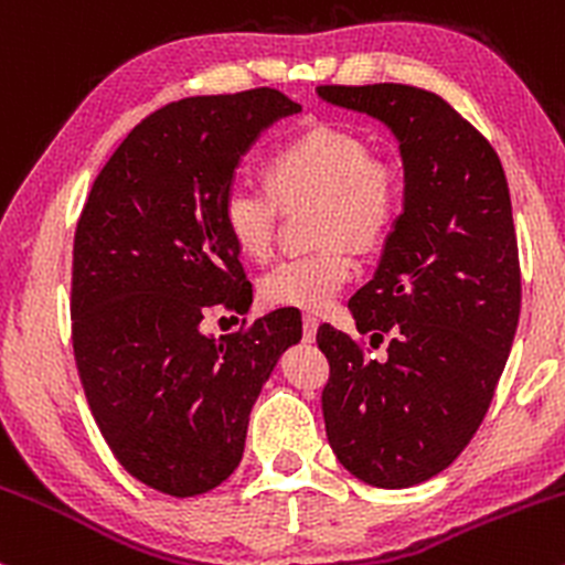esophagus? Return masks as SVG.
<instances>
[{
  "label": "esophagus",
  "mask_w": 565,
  "mask_h": 565,
  "mask_svg": "<svg viewBox=\"0 0 565 565\" xmlns=\"http://www.w3.org/2000/svg\"><path fill=\"white\" fill-rule=\"evenodd\" d=\"M316 329H319V321L313 316H302V340L313 342L316 340Z\"/></svg>",
  "instance_id": "esophagus-1"
}]
</instances>
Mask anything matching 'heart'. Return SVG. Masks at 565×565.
<instances>
[{
    "label": "heart",
    "mask_w": 565,
    "mask_h": 565,
    "mask_svg": "<svg viewBox=\"0 0 565 565\" xmlns=\"http://www.w3.org/2000/svg\"><path fill=\"white\" fill-rule=\"evenodd\" d=\"M265 172L268 183L236 178L225 188L223 225L244 255L265 257L274 246L281 204L319 201L316 236L327 244L276 263L260 278V297L270 308L321 313L355 276V257L342 236L372 246L393 228L398 178L385 161L369 157L364 140L334 127L308 129L284 142Z\"/></svg>",
    "instance_id": "heart-1"
}]
</instances>
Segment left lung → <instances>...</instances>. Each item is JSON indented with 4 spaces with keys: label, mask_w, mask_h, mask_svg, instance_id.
<instances>
[{
    "label": "left lung",
    "mask_w": 565,
    "mask_h": 565,
    "mask_svg": "<svg viewBox=\"0 0 565 565\" xmlns=\"http://www.w3.org/2000/svg\"><path fill=\"white\" fill-rule=\"evenodd\" d=\"M319 95L391 127L404 159V212L377 274L348 308L387 340L382 361L323 323L327 438L342 468L377 489L438 476L481 427L521 316V263L508 178L491 142L444 97L408 84Z\"/></svg>",
    "instance_id": "8db88e82"
}]
</instances>
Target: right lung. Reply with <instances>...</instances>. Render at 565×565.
<instances>
[{"mask_svg":"<svg viewBox=\"0 0 565 565\" xmlns=\"http://www.w3.org/2000/svg\"><path fill=\"white\" fill-rule=\"evenodd\" d=\"M297 111L270 87L159 108L106 161L76 223L84 395L121 468L161 494H204L238 468L252 406L302 337L287 308L220 340L201 332L210 310L252 302L220 215L225 188L263 129Z\"/></svg>","mask_w":565,"mask_h":565,"instance_id":"add662e5","label":"right lung"}]
</instances>
